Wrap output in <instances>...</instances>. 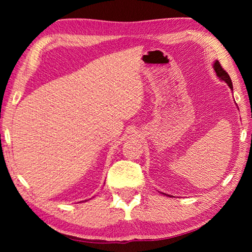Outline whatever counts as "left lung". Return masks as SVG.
<instances>
[{"mask_svg": "<svg viewBox=\"0 0 252 252\" xmlns=\"http://www.w3.org/2000/svg\"><path fill=\"white\" fill-rule=\"evenodd\" d=\"M213 69H215V72L217 73V76L221 80V81H224L225 83L228 84V87L231 89V91H233V87H232V82H231V79H230L229 74L225 72L222 66H221V64L219 63L218 60H216L215 63H213Z\"/></svg>", "mask_w": 252, "mask_h": 252, "instance_id": "8db88e82", "label": "left lung"}]
</instances>
